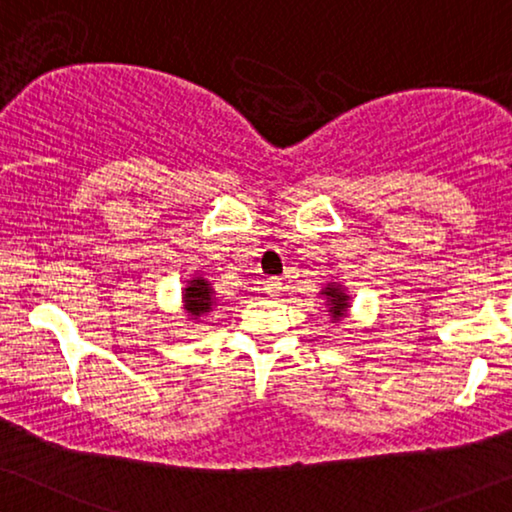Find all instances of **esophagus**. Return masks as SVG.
Here are the masks:
<instances>
[{"instance_id": "obj_1", "label": "esophagus", "mask_w": 512, "mask_h": 512, "mask_svg": "<svg viewBox=\"0 0 512 512\" xmlns=\"http://www.w3.org/2000/svg\"><path fill=\"white\" fill-rule=\"evenodd\" d=\"M262 290H264L266 294H269V297H278L280 290H283V283H280L278 278H266Z\"/></svg>"}]
</instances>
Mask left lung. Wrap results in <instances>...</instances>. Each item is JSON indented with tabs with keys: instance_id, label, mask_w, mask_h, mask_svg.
<instances>
[{
	"instance_id": "obj_1",
	"label": "left lung",
	"mask_w": 512,
	"mask_h": 512,
	"mask_svg": "<svg viewBox=\"0 0 512 512\" xmlns=\"http://www.w3.org/2000/svg\"><path fill=\"white\" fill-rule=\"evenodd\" d=\"M322 297L327 299V308H329L331 320H334V322L343 320L345 313H348V308H350V297L345 294L343 287L329 283L325 290H322Z\"/></svg>"
}]
</instances>
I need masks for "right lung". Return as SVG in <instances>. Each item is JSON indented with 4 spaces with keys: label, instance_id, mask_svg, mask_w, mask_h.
<instances>
[{
    "label": "right lung",
    "instance_id": "1",
    "mask_svg": "<svg viewBox=\"0 0 512 512\" xmlns=\"http://www.w3.org/2000/svg\"><path fill=\"white\" fill-rule=\"evenodd\" d=\"M183 304L192 320H199L201 315L211 313L215 306V292L211 283L201 276L187 280V287H183Z\"/></svg>",
    "mask_w": 512,
    "mask_h": 512
}]
</instances>
